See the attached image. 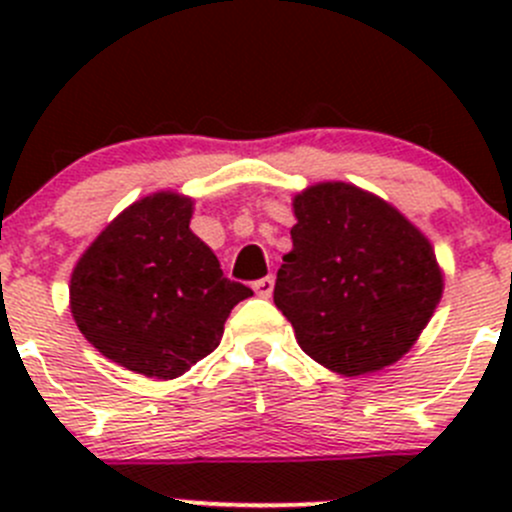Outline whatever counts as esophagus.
<instances>
[{
    "label": "esophagus",
    "mask_w": 512,
    "mask_h": 512,
    "mask_svg": "<svg viewBox=\"0 0 512 512\" xmlns=\"http://www.w3.org/2000/svg\"><path fill=\"white\" fill-rule=\"evenodd\" d=\"M252 289L257 292V297H270L272 289H275V277H272V275L262 277V280H257L255 285H252Z\"/></svg>",
    "instance_id": "esophagus-1"
}]
</instances>
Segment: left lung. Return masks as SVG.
Masks as SVG:
<instances>
[{"mask_svg": "<svg viewBox=\"0 0 512 512\" xmlns=\"http://www.w3.org/2000/svg\"><path fill=\"white\" fill-rule=\"evenodd\" d=\"M292 205L297 225L275 304L302 352L344 376L399 361L441 302L431 242L386 200L349 183H317Z\"/></svg>", "mask_w": 512, "mask_h": 512, "instance_id": "1", "label": "left lung"}]
</instances>
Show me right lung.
Returning <instances> with one entry per match:
<instances>
[{
	"label": "right lung",
	"mask_w": 512,
	"mask_h": 512,
	"mask_svg": "<svg viewBox=\"0 0 512 512\" xmlns=\"http://www.w3.org/2000/svg\"><path fill=\"white\" fill-rule=\"evenodd\" d=\"M190 218L185 195H146L91 242L71 275L81 334L148 379H175L213 352L230 309L252 294L227 280Z\"/></svg>",
	"instance_id": "right-lung-1"
}]
</instances>
